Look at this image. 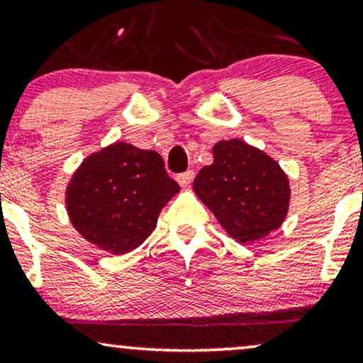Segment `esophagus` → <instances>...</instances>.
<instances>
[{
  "instance_id": "esophagus-1",
  "label": "esophagus",
  "mask_w": 363,
  "mask_h": 363,
  "mask_svg": "<svg viewBox=\"0 0 363 363\" xmlns=\"http://www.w3.org/2000/svg\"><path fill=\"white\" fill-rule=\"evenodd\" d=\"M193 179H194V170H187V172H184V174H179L177 182L181 187H187V186H191Z\"/></svg>"
}]
</instances>
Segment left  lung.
<instances>
[{
	"label": "left lung",
	"instance_id": "1",
	"mask_svg": "<svg viewBox=\"0 0 363 363\" xmlns=\"http://www.w3.org/2000/svg\"><path fill=\"white\" fill-rule=\"evenodd\" d=\"M193 189L228 235L254 242L285 222L290 182L274 158L242 140L215 143L213 164L198 172Z\"/></svg>",
	"mask_w": 363,
	"mask_h": 363
}]
</instances>
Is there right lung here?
Returning <instances> with one entry per match:
<instances>
[{
	"instance_id": "right-lung-1",
	"label": "right lung",
	"mask_w": 363,
	"mask_h": 363,
	"mask_svg": "<svg viewBox=\"0 0 363 363\" xmlns=\"http://www.w3.org/2000/svg\"><path fill=\"white\" fill-rule=\"evenodd\" d=\"M177 193L179 184L157 152L116 141L74 170L65 203L69 222L86 242L121 256L148 239L162 208Z\"/></svg>"
}]
</instances>
